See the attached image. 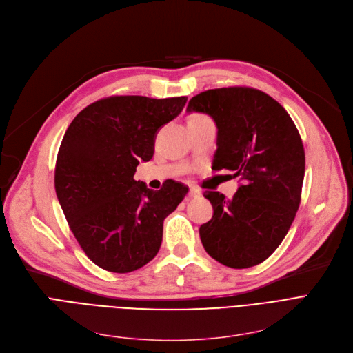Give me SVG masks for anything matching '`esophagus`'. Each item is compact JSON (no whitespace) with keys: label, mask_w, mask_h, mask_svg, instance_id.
<instances>
[{"label":"esophagus","mask_w":353,"mask_h":353,"mask_svg":"<svg viewBox=\"0 0 353 353\" xmlns=\"http://www.w3.org/2000/svg\"><path fill=\"white\" fill-rule=\"evenodd\" d=\"M201 195V191L195 187H190V196L191 198H198Z\"/></svg>","instance_id":"34e87169"}]
</instances>
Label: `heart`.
Returning <instances> with one entry per match:
<instances>
[{"mask_svg":"<svg viewBox=\"0 0 353 353\" xmlns=\"http://www.w3.org/2000/svg\"><path fill=\"white\" fill-rule=\"evenodd\" d=\"M192 117H203V116H201V114H194ZM192 117H191V119H192Z\"/></svg>","mask_w":353,"mask_h":353,"instance_id":"b5f03b06","label":"heart"}]
</instances>
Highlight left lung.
Returning a JSON list of instances; mask_svg holds the SVG:
<instances>
[{"instance_id": "8db88e82", "label": "left lung", "mask_w": 353, "mask_h": 353, "mask_svg": "<svg viewBox=\"0 0 353 353\" xmlns=\"http://www.w3.org/2000/svg\"><path fill=\"white\" fill-rule=\"evenodd\" d=\"M187 112L210 114L216 125L212 170H228L241 185L231 199L204 196L212 218L199 227L207 253L227 267L263 263L280 245L300 205L305 148L292 117L253 88L211 89L194 96Z\"/></svg>"}]
</instances>
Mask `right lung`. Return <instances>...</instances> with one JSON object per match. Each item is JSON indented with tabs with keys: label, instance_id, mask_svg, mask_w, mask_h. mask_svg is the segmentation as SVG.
Listing matches in <instances>:
<instances>
[{
	"label": "right lung",
	"instance_id": "obj_1",
	"mask_svg": "<svg viewBox=\"0 0 353 353\" xmlns=\"http://www.w3.org/2000/svg\"><path fill=\"white\" fill-rule=\"evenodd\" d=\"M185 103V96H110L83 109L64 133L56 194L77 243L103 270L135 272L158 254L163 220L188 188L171 179L152 191L133 175Z\"/></svg>",
	"mask_w": 353,
	"mask_h": 353
}]
</instances>
